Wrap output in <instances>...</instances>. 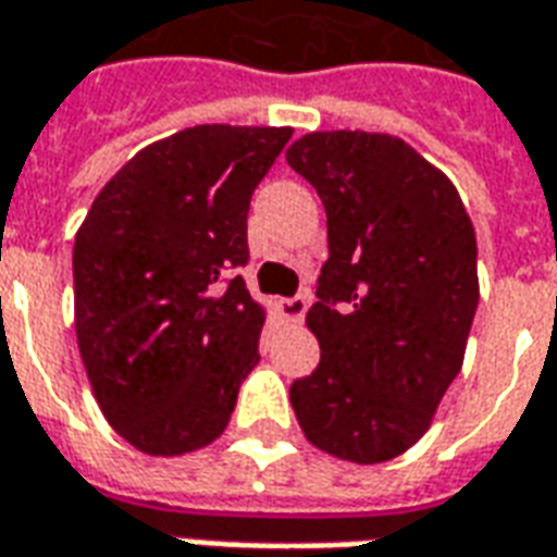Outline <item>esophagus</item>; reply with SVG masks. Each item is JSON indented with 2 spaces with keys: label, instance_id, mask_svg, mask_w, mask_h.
Listing matches in <instances>:
<instances>
[{
  "label": "esophagus",
  "instance_id": "esophagus-1",
  "mask_svg": "<svg viewBox=\"0 0 557 557\" xmlns=\"http://www.w3.org/2000/svg\"><path fill=\"white\" fill-rule=\"evenodd\" d=\"M280 313H283V319H289V322H301L304 313H307V298H304V295L283 298V301H280Z\"/></svg>",
  "mask_w": 557,
  "mask_h": 557
}]
</instances>
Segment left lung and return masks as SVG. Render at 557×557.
Listing matches in <instances>:
<instances>
[{"label": "left lung", "instance_id": "obj_1", "mask_svg": "<svg viewBox=\"0 0 557 557\" xmlns=\"http://www.w3.org/2000/svg\"><path fill=\"white\" fill-rule=\"evenodd\" d=\"M327 214L307 327L319 367L292 382L307 442L373 466L406 454L462 367L478 310V238L456 187L406 139L315 131L286 148Z\"/></svg>", "mask_w": 557, "mask_h": 557}]
</instances>
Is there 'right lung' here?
<instances>
[{"label": "right lung", "instance_id": "add662e5", "mask_svg": "<svg viewBox=\"0 0 557 557\" xmlns=\"http://www.w3.org/2000/svg\"><path fill=\"white\" fill-rule=\"evenodd\" d=\"M292 127L196 125L151 143L95 196L74 242V325L103 418L148 456L226 430L259 363L247 211Z\"/></svg>", "mask_w": 557, "mask_h": 557}]
</instances>
